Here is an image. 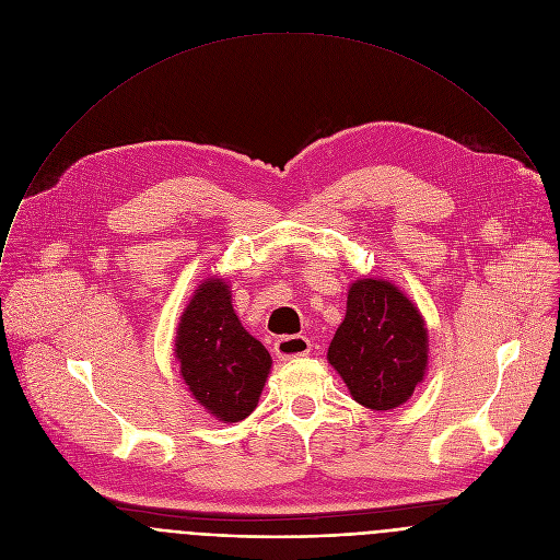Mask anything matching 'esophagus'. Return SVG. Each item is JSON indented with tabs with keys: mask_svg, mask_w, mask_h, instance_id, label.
<instances>
[{
	"mask_svg": "<svg viewBox=\"0 0 560 560\" xmlns=\"http://www.w3.org/2000/svg\"><path fill=\"white\" fill-rule=\"evenodd\" d=\"M275 352L279 359H296V357H305L310 352V341L301 335H292V337H279L275 341Z\"/></svg>",
	"mask_w": 560,
	"mask_h": 560,
	"instance_id": "34e87169",
	"label": "esophagus"
}]
</instances>
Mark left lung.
Wrapping results in <instances>:
<instances>
[{"label":"left lung","instance_id":"1","mask_svg":"<svg viewBox=\"0 0 560 560\" xmlns=\"http://www.w3.org/2000/svg\"><path fill=\"white\" fill-rule=\"evenodd\" d=\"M328 361L357 404L376 412L404 406L428 370L423 316L389 281L359 279L350 285Z\"/></svg>","mask_w":560,"mask_h":560}]
</instances>
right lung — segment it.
<instances>
[{
  "label": "right lung",
  "mask_w": 560,
  "mask_h": 560,
  "mask_svg": "<svg viewBox=\"0 0 560 560\" xmlns=\"http://www.w3.org/2000/svg\"><path fill=\"white\" fill-rule=\"evenodd\" d=\"M175 354L197 404L219 421H244L257 408L272 359L238 322L223 279H208L195 290L177 328Z\"/></svg>",
  "instance_id": "add662e5"
}]
</instances>
